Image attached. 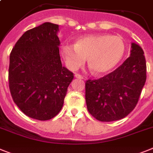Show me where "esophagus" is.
<instances>
[{"label": "esophagus", "mask_w": 153, "mask_h": 153, "mask_svg": "<svg viewBox=\"0 0 153 153\" xmlns=\"http://www.w3.org/2000/svg\"><path fill=\"white\" fill-rule=\"evenodd\" d=\"M75 77L77 78V79H83V76H82L81 75H79V74H75Z\"/></svg>", "instance_id": "esophagus-1"}]
</instances>
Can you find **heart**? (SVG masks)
<instances>
[{"instance_id":"obj_1","label":"heart","mask_w":153,"mask_h":153,"mask_svg":"<svg viewBox=\"0 0 153 153\" xmlns=\"http://www.w3.org/2000/svg\"><path fill=\"white\" fill-rule=\"evenodd\" d=\"M125 52V45L118 36L97 34L82 36L74 45H65L61 53L68 67L76 70L87 58V66L94 75H104L111 71Z\"/></svg>"}]
</instances>
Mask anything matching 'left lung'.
<instances>
[{"label":"left lung","instance_id":"obj_1","mask_svg":"<svg viewBox=\"0 0 153 153\" xmlns=\"http://www.w3.org/2000/svg\"><path fill=\"white\" fill-rule=\"evenodd\" d=\"M146 80L144 52L131 43L130 56L114 71L86 81V103L90 114L100 121L124 118L135 108Z\"/></svg>","mask_w":153,"mask_h":153}]
</instances>
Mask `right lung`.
<instances>
[{"mask_svg": "<svg viewBox=\"0 0 153 153\" xmlns=\"http://www.w3.org/2000/svg\"><path fill=\"white\" fill-rule=\"evenodd\" d=\"M59 25L45 22L28 30L10 54L9 88L25 114L46 121L59 114L74 74L62 66Z\"/></svg>", "mask_w": 153, "mask_h": 153, "instance_id": "right-lung-1", "label": "right lung"}]
</instances>
